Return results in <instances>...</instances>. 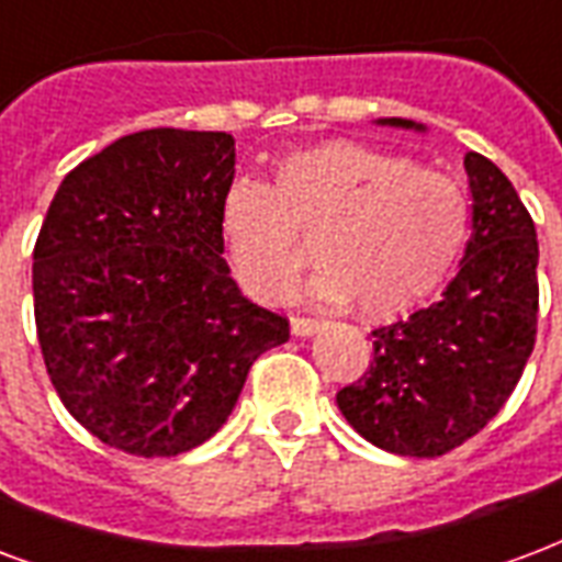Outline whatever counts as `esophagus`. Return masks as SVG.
<instances>
[{
  "label": "esophagus",
  "instance_id": "esophagus-1",
  "mask_svg": "<svg viewBox=\"0 0 562 562\" xmlns=\"http://www.w3.org/2000/svg\"><path fill=\"white\" fill-rule=\"evenodd\" d=\"M319 319H314V316H302L296 314L293 319H290V328H293V335L299 337H307V335H314V331H319Z\"/></svg>",
  "mask_w": 562,
  "mask_h": 562
}]
</instances>
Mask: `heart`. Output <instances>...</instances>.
I'll return each instance as SVG.
<instances>
[{"instance_id": "heart-1", "label": "heart", "mask_w": 562, "mask_h": 562, "mask_svg": "<svg viewBox=\"0 0 562 562\" xmlns=\"http://www.w3.org/2000/svg\"><path fill=\"white\" fill-rule=\"evenodd\" d=\"M471 227L462 180L356 142L278 159L272 186L239 180L222 201V236L239 284L284 302L314 243L323 272L311 293L391 319L436 293Z\"/></svg>"}]
</instances>
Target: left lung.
<instances>
[{
  "instance_id": "1",
  "label": "left lung",
  "mask_w": 562,
  "mask_h": 562,
  "mask_svg": "<svg viewBox=\"0 0 562 562\" xmlns=\"http://www.w3.org/2000/svg\"><path fill=\"white\" fill-rule=\"evenodd\" d=\"M379 124L424 130L403 117ZM465 171L474 218L457 278L429 307L373 328L364 376L337 391L358 436L400 457H445L474 438L516 391L537 344L533 218L492 159L468 150Z\"/></svg>"
}]
</instances>
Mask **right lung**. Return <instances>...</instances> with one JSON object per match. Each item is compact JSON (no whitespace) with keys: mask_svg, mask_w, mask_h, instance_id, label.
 Returning a JSON list of instances; mask_svg holds the SVG:
<instances>
[{"mask_svg":"<svg viewBox=\"0 0 562 562\" xmlns=\"http://www.w3.org/2000/svg\"><path fill=\"white\" fill-rule=\"evenodd\" d=\"M234 136L156 126L88 156L35 243L37 344L70 415L130 457L216 436L286 316L239 293L222 201Z\"/></svg>","mask_w":562,"mask_h":562,"instance_id":"1","label":"right lung"}]
</instances>
